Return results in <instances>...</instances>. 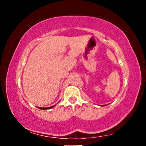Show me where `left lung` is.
Segmentation results:
<instances>
[{
  "label": "left lung",
  "instance_id": "obj_1",
  "mask_svg": "<svg viewBox=\"0 0 146 146\" xmlns=\"http://www.w3.org/2000/svg\"><path fill=\"white\" fill-rule=\"evenodd\" d=\"M106 106V105H101V106Z\"/></svg>",
  "mask_w": 146,
  "mask_h": 146
}]
</instances>
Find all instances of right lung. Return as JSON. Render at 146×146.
Returning a JSON list of instances; mask_svg holds the SVG:
<instances>
[{
  "label": "right lung",
  "instance_id": "right-lung-1",
  "mask_svg": "<svg viewBox=\"0 0 146 146\" xmlns=\"http://www.w3.org/2000/svg\"><path fill=\"white\" fill-rule=\"evenodd\" d=\"M56 105V104H55V105H54V106H50V107H38V108L39 109H40V110H49V109H51V108H54L55 106Z\"/></svg>",
  "mask_w": 146,
  "mask_h": 146
}]
</instances>
